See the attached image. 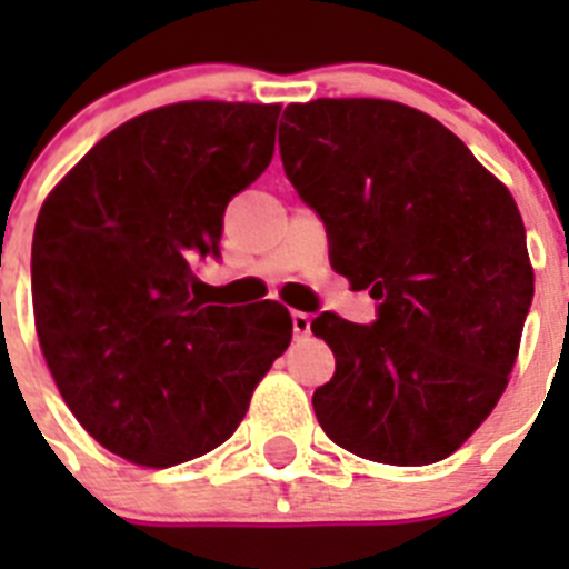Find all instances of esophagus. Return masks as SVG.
I'll return each instance as SVG.
<instances>
[{"instance_id":"1","label":"esophagus","mask_w":569,"mask_h":569,"mask_svg":"<svg viewBox=\"0 0 569 569\" xmlns=\"http://www.w3.org/2000/svg\"><path fill=\"white\" fill-rule=\"evenodd\" d=\"M310 316L308 313H301V310H296L293 313V333L296 336H310Z\"/></svg>"}]
</instances>
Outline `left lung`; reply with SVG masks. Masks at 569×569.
Listing matches in <instances>:
<instances>
[{"instance_id": "obj_1", "label": "left lung", "mask_w": 569, "mask_h": 569, "mask_svg": "<svg viewBox=\"0 0 569 569\" xmlns=\"http://www.w3.org/2000/svg\"><path fill=\"white\" fill-rule=\"evenodd\" d=\"M284 173L325 219L330 264L379 299V319H313L336 373L321 430L379 465L447 459L492 413L532 301L510 190L433 116L390 99L288 104Z\"/></svg>"}]
</instances>
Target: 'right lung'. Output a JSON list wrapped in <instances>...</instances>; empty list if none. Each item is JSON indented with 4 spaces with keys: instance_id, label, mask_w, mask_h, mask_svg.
<instances>
[{
    "instance_id": "obj_1",
    "label": "right lung",
    "mask_w": 569,
    "mask_h": 569,
    "mask_svg": "<svg viewBox=\"0 0 569 569\" xmlns=\"http://www.w3.org/2000/svg\"><path fill=\"white\" fill-rule=\"evenodd\" d=\"M281 104L176 102L110 130L48 193L33 321L70 413L139 467L228 441L293 336L273 299L219 308L193 268L273 159Z\"/></svg>"
}]
</instances>
